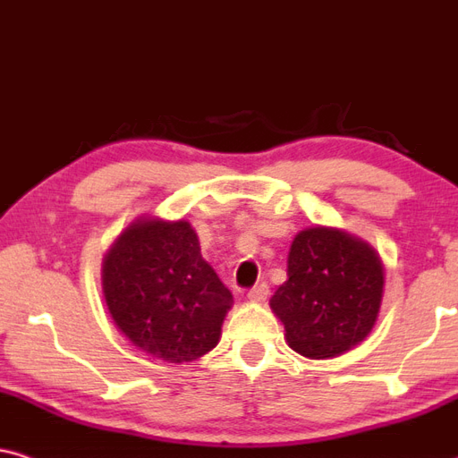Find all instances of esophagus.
Instances as JSON below:
<instances>
[{"mask_svg":"<svg viewBox=\"0 0 458 458\" xmlns=\"http://www.w3.org/2000/svg\"><path fill=\"white\" fill-rule=\"evenodd\" d=\"M247 298L251 300V302H258V304L266 302V298H268V285H266V283H259V285H256L251 292L247 293Z\"/></svg>","mask_w":458,"mask_h":458,"instance_id":"34e87169","label":"esophagus"}]
</instances>
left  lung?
<instances>
[{
  "label": "left lung",
  "instance_id": "1",
  "mask_svg": "<svg viewBox=\"0 0 458 458\" xmlns=\"http://www.w3.org/2000/svg\"><path fill=\"white\" fill-rule=\"evenodd\" d=\"M385 293V266L366 239L334 225L293 236L287 281L270 298L285 343L306 359H334L368 338Z\"/></svg>",
  "mask_w": 458,
  "mask_h": 458
}]
</instances>
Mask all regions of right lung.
Returning a JSON list of instances; mask_svg holds the SVG:
<instances>
[{
  "label": "right lung",
  "instance_id": "add662e5",
  "mask_svg": "<svg viewBox=\"0 0 458 458\" xmlns=\"http://www.w3.org/2000/svg\"><path fill=\"white\" fill-rule=\"evenodd\" d=\"M101 287L118 332L177 366L216 349L234 304L188 219H132L103 256Z\"/></svg>",
  "mask_w": 458,
  "mask_h": 458
}]
</instances>
